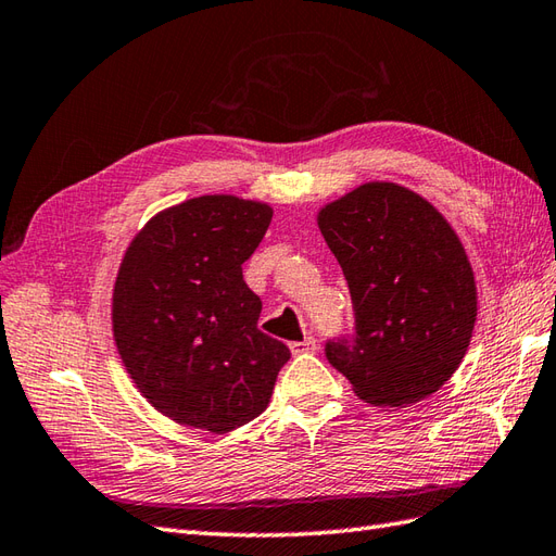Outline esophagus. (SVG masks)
<instances>
[{
	"instance_id": "esophagus-1",
	"label": "esophagus",
	"mask_w": 556,
	"mask_h": 556,
	"mask_svg": "<svg viewBox=\"0 0 556 556\" xmlns=\"http://www.w3.org/2000/svg\"><path fill=\"white\" fill-rule=\"evenodd\" d=\"M290 351L296 354H311V351H316V340L314 337H304L302 342H290Z\"/></svg>"
}]
</instances>
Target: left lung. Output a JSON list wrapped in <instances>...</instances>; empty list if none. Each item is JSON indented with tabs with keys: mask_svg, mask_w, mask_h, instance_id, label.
Masks as SVG:
<instances>
[{
	"mask_svg": "<svg viewBox=\"0 0 556 556\" xmlns=\"http://www.w3.org/2000/svg\"><path fill=\"white\" fill-rule=\"evenodd\" d=\"M318 228L354 304V334L325 342L332 368L372 405L434 394L477 320V286L451 224L408 188L372 181L325 205Z\"/></svg>",
	"mask_w": 556,
	"mask_h": 556,
	"instance_id": "8db88e82",
	"label": "left lung"
}]
</instances>
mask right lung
Listing matches in <instances>:
<instances>
[{
	"label": "right lung",
	"mask_w": 556,
	"mask_h": 556,
	"mask_svg": "<svg viewBox=\"0 0 556 556\" xmlns=\"http://www.w3.org/2000/svg\"><path fill=\"white\" fill-rule=\"evenodd\" d=\"M274 210L202 195L153 216L113 292V334L131 380L174 422L224 434L262 415L290 349L256 328L242 280Z\"/></svg>",
	"instance_id": "obj_1"
}]
</instances>
